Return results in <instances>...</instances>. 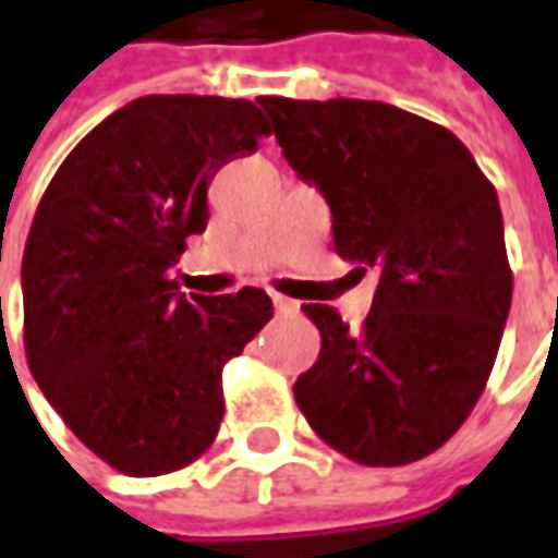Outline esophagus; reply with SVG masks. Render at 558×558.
Instances as JSON below:
<instances>
[{"instance_id": "esophagus-1", "label": "esophagus", "mask_w": 558, "mask_h": 558, "mask_svg": "<svg viewBox=\"0 0 558 558\" xmlns=\"http://www.w3.org/2000/svg\"><path fill=\"white\" fill-rule=\"evenodd\" d=\"M271 302H275V308H278V312H296L299 308L296 299L280 296V293H271Z\"/></svg>"}]
</instances>
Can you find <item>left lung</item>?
Listing matches in <instances>:
<instances>
[{
	"label": "left lung",
	"instance_id": "obj_1",
	"mask_svg": "<svg viewBox=\"0 0 558 558\" xmlns=\"http://www.w3.org/2000/svg\"><path fill=\"white\" fill-rule=\"evenodd\" d=\"M287 163L333 213V250L379 275L361 330L302 305L320 355L299 411L361 466L438 451L485 392L512 302L494 184L445 125L383 101L262 95Z\"/></svg>",
	"mask_w": 558,
	"mask_h": 558
}]
</instances>
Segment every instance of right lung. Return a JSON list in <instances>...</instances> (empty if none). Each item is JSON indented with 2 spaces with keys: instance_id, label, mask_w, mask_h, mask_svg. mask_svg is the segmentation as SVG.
Here are the masks:
<instances>
[{
  "instance_id": "1",
  "label": "right lung",
  "mask_w": 558,
  "mask_h": 558,
  "mask_svg": "<svg viewBox=\"0 0 558 558\" xmlns=\"http://www.w3.org/2000/svg\"><path fill=\"white\" fill-rule=\"evenodd\" d=\"M271 135L243 98L147 95L58 166L24 250V352L88 451L123 475L184 470L221 426V371L271 320L265 290L184 296L169 280L206 231V187Z\"/></svg>"
}]
</instances>
